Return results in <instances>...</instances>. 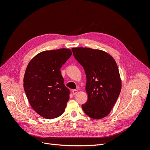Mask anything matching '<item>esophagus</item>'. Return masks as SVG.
<instances>
[{"mask_svg":"<svg viewBox=\"0 0 150 150\" xmlns=\"http://www.w3.org/2000/svg\"><path fill=\"white\" fill-rule=\"evenodd\" d=\"M78 90H77V89H73V90H72V94H73L74 95H75L76 94L78 93Z\"/></svg>","mask_w":150,"mask_h":150,"instance_id":"obj_1","label":"esophagus"}]
</instances>
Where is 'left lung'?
I'll return each mask as SVG.
<instances>
[{"label":"left lung","mask_w":150,"mask_h":150,"mask_svg":"<svg viewBox=\"0 0 150 150\" xmlns=\"http://www.w3.org/2000/svg\"><path fill=\"white\" fill-rule=\"evenodd\" d=\"M83 66L86 76L88 101L82 105L86 115L94 120L107 116L121 90V79L115 60L110 54L88 47L72 49Z\"/></svg>","instance_id":"obj_1"}]
</instances>
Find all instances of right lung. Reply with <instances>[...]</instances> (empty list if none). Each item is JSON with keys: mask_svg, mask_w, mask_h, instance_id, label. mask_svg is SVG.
Masks as SVG:
<instances>
[{"mask_svg": "<svg viewBox=\"0 0 150 150\" xmlns=\"http://www.w3.org/2000/svg\"><path fill=\"white\" fill-rule=\"evenodd\" d=\"M72 55L69 49L44 51L35 56L27 66L24 88L33 110L51 120L64 112L69 90L64 84L61 67Z\"/></svg>", "mask_w": 150, "mask_h": 150, "instance_id": "right-lung-1", "label": "right lung"}]
</instances>
